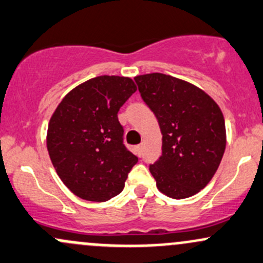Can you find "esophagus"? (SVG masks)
Segmentation results:
<instances>
[{
  "label": "esophagus",
  "instance_id": "34e87169",
  "mask_svg": "<svg viewBox=\"0 0 263 263\" xmlns=\"http://www.w3.org/2000/svg\"><path fill=\"white\" fill-rule=\"evenodd\" d=\"M135 151H137L138 157H142L143 155V144H139V145L135 146Z\"/></svg>",
  "mask_w": 263,
  "mask_h": 263
}]
</instances>
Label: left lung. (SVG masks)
I'll return each mask as SVG.
<instances>
[{"instance_id":"obj_1","label":"left lung","mask_w":263,"mask_h":263,"mask_svg":"<svg viewBox=\"0 0 263 263\" xmlns=\"http://www.w3.org/2000/svg\"><path fill=\"white\" fill-rule=\"evenodd\" d=\"M162 132V155L149 166L157 188L183 199L203 189L226 149L224 118L207 92L188 81L153 72L134 78Z\"/></svg>"}]
</instances>
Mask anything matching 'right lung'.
<instances>
[{
    "instance_id": "right-lung-1",
    "label": "right lung",
    "mask_w": 263,
    "mask_h": 263,
    "mask_svg": "<svg viewBox=\"0 0 263 263\" xmlns=\"http://www.w3.org/2000/svg\"><path fill=\"white\" fill-rule=\"evenodd\" d=\"M135 91L130 78L98 76L67 92L53 111L46 135L50 159L64 184L81 199L105 202L118 196L137 164L118 119Z\"/></svg>"
}]
</instances>
